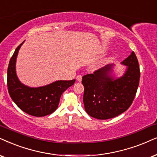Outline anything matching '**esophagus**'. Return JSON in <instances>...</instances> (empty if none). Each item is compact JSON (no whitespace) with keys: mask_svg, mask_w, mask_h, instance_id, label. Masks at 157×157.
I'll list each match as a JSON object with an SVG mask.
<instances>
[{"mask_svg":"<svg viewBox=\"0 0 157 157\" xmlns=\"http://www.w3.org/2000/svg\"><path fill=\"white\" fill-rule=\"evenodd\" d=\"M76 79L78 82H81V81H82V76H81V75H77L76 77Z\"/></svg>","mask_w":157,"mask_h":157,"instance_id":"34e87169","label":"esophagus"}]
</instances>
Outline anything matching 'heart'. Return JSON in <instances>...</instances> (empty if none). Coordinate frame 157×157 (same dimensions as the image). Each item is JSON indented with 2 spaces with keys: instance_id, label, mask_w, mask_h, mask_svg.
<instances>
[{
  "instance_id": "b5f03b06",
  "label": "heart",
  "mask_w": 157,
  "mask_h": 157,
  "mask_svg": "<svg viewBox=\"0 0 157 157\" xmlns=\"http://www.w3.org/2000/svg\"><path fill=\"white\" fill-rule=\"evenodd\" d=\"M112 61V57H109V58L105 59V60L103 61L100 64V66H101V65H104V64H107V63H109L110 61Z\"/></svg>"
}]
</instances>
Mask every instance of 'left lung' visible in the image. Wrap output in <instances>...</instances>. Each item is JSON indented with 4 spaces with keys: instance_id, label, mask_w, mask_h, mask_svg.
I'll return each mask as SVG.
<instances>
[{
    "instance_id": "8db88e82",
    "label": "left lung",
    "mask_w": 157,
    "mask_h": 157,
    "mask_svg": "<svg viewBox=\"0 0 157 157\" xmlns=\"http://www.w3.org/2000/svg\"><path fill=\"white\" fill-rule=\"evenodd\" d=\"M121 64L126 69L120 77L112 75L113 64L82 77L85 110L92 117H115L125 112L133 101L140 80V67L133 51Z\"/></svg>"
}]
</instances>
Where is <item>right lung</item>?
I'll return each instance as SVG.
<instances>
[{
	"label": "right lung",
	"instance_id": "obj_1",
	"mask_svg": "<svg viewBox=\"0 0 157 157\" xmlns=\"http://www.w3.org/2000/svg\"><path fill=\"white\" fill-rule=\"evenodd\" d=\"M18 46L10 59L7 71L8 90L13 101L24 112L35 117L52 114L58 108L61 94L74 85L75 80H58L45 86L31 88L19 81L16 72V61L19 49Z\"/></svg>",
	"mask_w": 157,
	"mask_h": 157
}]
</instances>
